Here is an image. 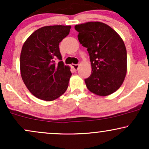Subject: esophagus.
<instances>
[{"mask_svg":"<svg viewBox=\"0 0 149 149\" xmlns=\"http://www.w3.org/2000/svg\"><path fill=\"white\" fill-rule=\"evenodd\" d=\"M79 67H80V65H77V64H73L72 65V67L73 69H74L75 71H77L78 69H79Z\"/></svg>","mask_w":149,"mask_h":149,"instance_id":"34e87169","label":"esophagus"}]
</instances>
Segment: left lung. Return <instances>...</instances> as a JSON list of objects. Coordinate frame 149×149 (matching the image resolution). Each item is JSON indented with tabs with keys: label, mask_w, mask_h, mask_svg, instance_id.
Wrapping results in <instances>:
<instances>
[{
	"label": "left lung",
	"mask_w": 149,
	"mask_h": 149,
	"mask_svg": "<svg viewBox=\"0 0 149 149\" xmlns=\"http://www.w3.org/2000/svg\"><path fill=\"white\" fill-rule=\"evenodd\" d=\"M79 42L87 48L91 74L84 80L92 93L106 96L116 91L123 83L127 69V49L115 30L100 22L77 24Z\"/></svg>",
	"instance_id": "left-lung-1"
}]
</instances>
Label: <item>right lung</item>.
I'll list each match as a JSON object with an SVG mask.
<instances>
[{
    "label": "right lung",
    "instance_id": "1",
    "mask_svg": "<svg viewBox=\"0 0 149 149\" xmlns=\"http://www.w3.org/2000/svg\"><path fill=\"white\" fill-rule=\"evenodd\" d=\"M71 26H45L35 31L22 47L20 73L29 91L38 98L52 101L68 87L70 68L64 65L59 43Z\"/></svg>",
    "mask_w": 149,
    "mask_h": 149
}]
</instances>
